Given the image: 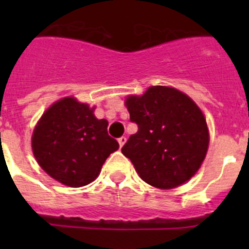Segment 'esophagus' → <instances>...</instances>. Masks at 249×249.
<instances>
[{"instance_id": "obj_1", "label": "esophagus", "mask_w": 249, "mask_h": 249, "mask_svg": "<svg viewBox=\"0 0 249 249\" xmlns=\"http://www.w3.org/2000/svg\"><path fill=\"white\" fill-rule=\"evenodd\" d=\"M118 143H120V147H121V148H122L123 144L126 143V137H121V138H118Z\"/></svg>"}]
</instances>
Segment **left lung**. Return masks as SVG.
I'll return each mask as SVG.
<instances>
[{
  "label": "left lung",
  "mask_w": 249,
  "mask_h": 249,
  "mask_svg": "<svg viewBox=\"0 0 249 249\" xmlns=\"http://www.w3.org/2000/svg\"><path fill=\"white\" fill-rule=\"evenodd\" d=\"M124 106L138 126L122 153L146 183L172 190L198 172L210 144L203 112L186 93L169 86H151L128 94Z\"/></svg>",
  "instance_id": "1"
}]
</instances>
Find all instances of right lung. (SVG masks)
Wrapping results in <instances>:
<instances>
[{
	"instance_id": "1",
	"label": "right lung",
	"mask_w": 249,
	"mask_h": 249,
	"mask_svg": "<svg viewBox=\"0 0 249 249\" xmlns=\"http://www.w3.org/2000/svg\"><path fill=\"white\" fill-rule=\"evenodd\" d=\"M96 106L73 96L56 101L35 126L31 144L39 167L68 187L93 182L120 144L107 133L108 122L94 116Z\"/></svg>"
}]
</instances>
